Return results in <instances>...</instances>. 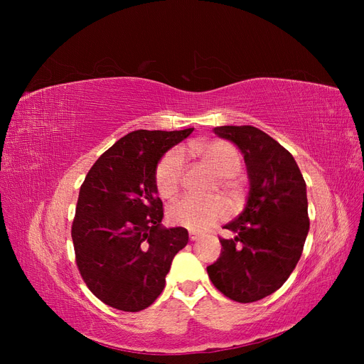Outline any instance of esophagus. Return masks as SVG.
Instances as JSON below:
<instances>
[{"instance_id": "obj_1", "label": "esophagus", "mask_w": 364, "mask_h": 364, "mask_svg": "<svg viewBox=\"0 0 364 364\" xmlns=\"http://www.w3.org/2000/svg\"><path fill=\"white\" fill-rule=\"evenodd\" d=\"M188 237H190V240H191V241L199 240V234H196V232H190V234H188Z\"/></svg>"}]
</instances>
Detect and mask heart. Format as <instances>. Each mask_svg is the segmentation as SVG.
<instances>
[{"instance_id": "obj_1", "label": "heart", "mask_w": 364, "mask_h": 364, "mask_svg": "<svg viewBox=\"0 0 364 364\" xmlns=\"http://www.w3.org/2000/svg\"><path fill=\"white\" fill-rule=\"evenodd\" d=\"M193 151L200 156L203 165L218 178H234L241 170V156L238 150L226 141H213L208 144L193 146ZM185 170V156L181 150H171L156 167L155 183L161 197L171 199L181 188ZM225 181V179H222ZM228 203L222 197L196 199L183 197L168 208V220L173 225L200 232L226 217Z\"/></svg>"}]
</instances>
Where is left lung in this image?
I'll return each instance as SVG.
<instances>
[{
    "instance_id": "obj_1",
    "label": "left lung",
    "mask_w": 364,
    "mask_h": 364,
    "mask_svg": "<svg viewBox=\"0 0 364 364\" xmlns=\"http://www.w3.org/2000/svg\"><path fill=\"white\" fill-rule=\"evenodd\" d=\"M214 134L240 149L247 168V202L223 228L220 258L208 277L229 299L249 304L277 291L302 255L310 230L306 185L294 158L253 126H220Z\"/></svg>"
}]
</instances>
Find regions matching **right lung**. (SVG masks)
Listing matches in <instances>:
<instances>
[{"label":"right lung","instance_id":"1","mask_svg":"<svg viewBox=\"0 0 364 364\" xmlns=\"http://www.w3.org/2000/svg\"><path fill=\"white\" fill-rule=\"evenodd\" d=\"M194 129L135 130L118 139L87 171L71 237L83 281L98 299L121 311L156 301L185 228L162 226L155 171L161 158Z\"/></svg>","mask_w":364,"mask_h":364}]
</instances>
